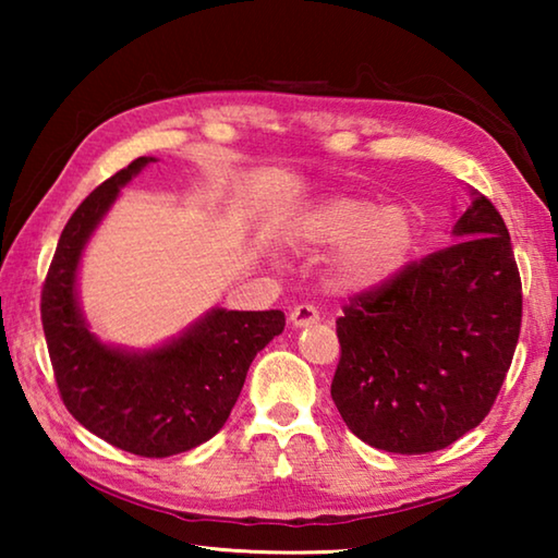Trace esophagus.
<instances>
[{
	"instance_id": "1",
	"label": "esophagus",
	"mask_w": 558,
	"mask_h": 558,
	"mask_svg": "<svg viewBox=\"0 0 558 558\" xmlns=\"http://www.w3.org/2000/svg\"><path fill=\"white\" fill-rule=\"evenodd\" d=\"M290 323H292V327H313L319 323V313L313 305H298V307H292Z\"/></svg>"
}]
</instances>
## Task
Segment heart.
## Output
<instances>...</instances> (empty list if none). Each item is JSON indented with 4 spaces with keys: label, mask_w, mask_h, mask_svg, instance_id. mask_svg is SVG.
I'll use <instances>...</instances> for the list:
<instances>
[{
    "label": "heart",
    "mask_w": 558,
    "mask_h": 558,
    "mask_svg": "<svg viewBox=\"0 0 558 558\" xmlns=\"http://www.w3.org/2000/svg\"><path fill=\"white\" fill-rule=\"evenodd\" d=\"M413 216L405 206H379L359 196H332L295 226V241L313 251L339 248L332 282L344 292H369L403 268L413 248Z\"/></svg>",
    "instance_id": "heart-1"
}]
</instances>
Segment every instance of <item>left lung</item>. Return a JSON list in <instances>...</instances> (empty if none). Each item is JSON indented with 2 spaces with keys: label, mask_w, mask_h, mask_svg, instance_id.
<instances>
[{
  "label": "left lung",
  "mask_w": 558,
  "mask_h": 558,
  "mask_svg": "<svg viewBox=\"0 0 558 558\" xmlns=\"http://www.w3.org/2000/svg\"><path fill=\"white\" fill-rule=\"evenodd\" d=\"M472 194L450 245L359 292L337 319L332 401L379 450L448 448L483 423L512 364L522 278L502 216Z\"/></svg>",
  "instance_id": "obj_1"
}]
</instances>
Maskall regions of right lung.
Wrapping results in <instances>:
<instances>
[{
    "label": "right lung",
    "mask_w": 558,
    "mask_h": 558,
    "mask_svg": "<svg viewBox=\"0 0 558 558\" xmlns=\"http://www.w3.org/2000/svg\"><path fill=\"white\" fill-rule=\"evenodd\" d=\"M153 157H137L83 199L65 223L41 290L56 386L83 428L140 458H169L223 428L256 354L286 327L280 310H211L172 342L125 352L88 332L75 300L83 245L110 204Z\"/></svg>",
    "instance_id": "1"
}]
</instances>
